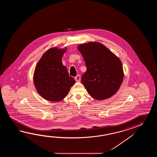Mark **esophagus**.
Returning a JSON list of instances; mask_svg holds the SVG:
<instances>
[{
    "instance_id": "esophagus-1",
    "label": "esophagus",
    "mask_w": 157,
    "mask_h": 157,
    "mask_svg": "<svg viewBox=\"0 0 157 157\" xmlns=\"http://www.w3.org/2000/svg\"><path fill=\"white\" fill-rule=\"evenodd\" d=\"M80 79H81V77H80V75H77V76L75 77V80H76L77 82L80 81Z\"/></svg>"
}]
</instances>
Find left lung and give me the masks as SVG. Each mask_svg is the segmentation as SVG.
Here are the masks:
<instances>
[{"label":"left lung","instance_id":"left-lung-1","mask_svg":"<svg viewBox=\"0 0 157 157\" xmlns=\"http://www.w3.org/2000/svg\"><path fill=\"white\" fill-rule=\"evenodd\" d=\"M78 49L87 67L81 82L87 93L98 100L113 96L119 89L124 78L123 67L120 59L103 44L97 42L81 44Z\"/></svg>","mask_w":157,"mask_h":157}]
</instances>
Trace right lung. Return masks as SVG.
Wrapping results in <instances>:
<instances>
[{
    "instance_id": "right-lung-1",
    "label": "right lung",
    "mask_w": 157,
    "mask_h": 157,
    "mask_svg": "<svg viewBox=\"0 0 157 157\" xmlns=\"http://www.w3.org/2000/svg\"><path fill=\"white\" fill-rule=\"evenodd\" d=\"M65 52L66 49L51 48L44 54L35 68V86L40 95L47 100H62L75 83V80L69 76L67 68L62 63Z\"/></svg>"
}]
</instances>
